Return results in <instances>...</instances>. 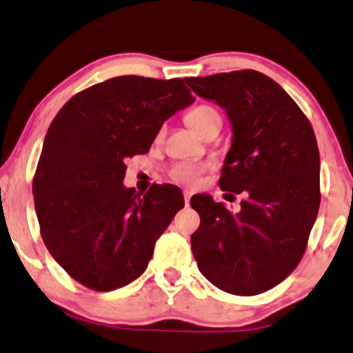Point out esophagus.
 <instances>
[{"instance_id": "obj_1", "label": "esophagus", "mask_w": 353, "mask_h": 353, "mask_svg": "<svg viewBox=\"0 0 353 353\" xmlns=\"http://www.w3.org/2000/svg\"><path fill=\"white\" fill-rule=\"evenodd\" d=\"M190 196H192V192L190 190H184V201H185V205H189Z\"/></svg>"}]
</instances>
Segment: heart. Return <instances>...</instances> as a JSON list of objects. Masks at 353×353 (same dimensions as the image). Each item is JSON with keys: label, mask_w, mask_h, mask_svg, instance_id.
<instances>
[{"label": "heart", "mask_w": 353, "mask_h": 353, "mask_svg": "<svg viewBox=\"0 0 353 353\" xmlns=\"http://www.w3.org/2000/svg\"><path fill=\"white\" fill-rule=\"evenodd\" d=\"M187 124L190 125L195 132L201 134L203 130L208 128V125L213 124V122H221V116L218 110H214L213 106L210 105H199L195 106L194 110H190L185 116ZM201 172V168L196 166V164H177L176 168L172 169L171 177L174 181L182 182V184L194 185L196 179H199V174Z\"/></svg>", "instance_id": "heart-1"}]
</instances>
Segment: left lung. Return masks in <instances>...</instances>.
Listing matches in <instances>:
<instances>
[{
	"instance_id": "obj_1",
	"label": "left lung",
	"mask_w": 353,
	"mask_h": 353,
	"mask_svg": "<svg viewBox=\"0 0 353 353\" xmlns=\"http://www.w3.org/2000/svg\"><path fill=\"white\" fill-rule=\"evenodd\" d=\"M185 82L225 110L232 143L219 187L247 196L237 213L211 195L192 196L200 214L190 239L196 265L224 292H266L297 268L318 216L319 152L312 124L279 83L256 70Z\"/></svg>"
}]
</instances>
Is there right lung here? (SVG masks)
I'll return each instance as SVG.
<instances>
[{"mask_svg": "<svg viewBox=\"0 0 353 353\" xmlns=\"http://www.w3.org/2000/svg\"><path fill=\"white\" fill-rule=\"evenodd\" d=\"M195 98L181 79L121 75L74 95L46 132L34 177L46 248L70 278L98 292L147 270L154 242L184 206L179 187H124L125 158L147 153L163 122Z\"/></svg>", "mask_w": 353, "mask_h": 353, "instance_id": "add662e5", "label": "right lung"}]
</instances>
